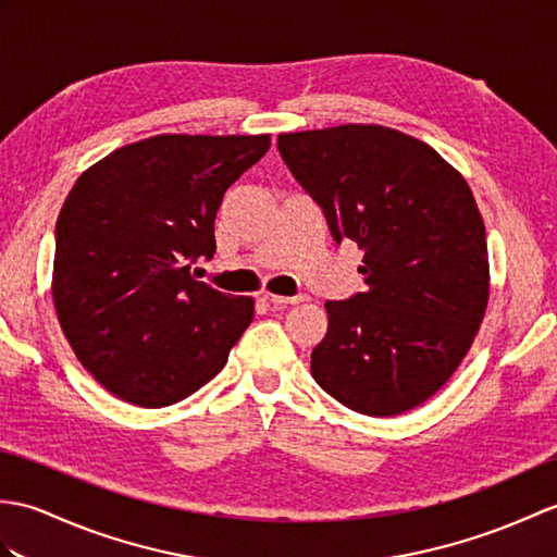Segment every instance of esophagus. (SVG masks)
<instances>
[{"instance_id": "obj_1", "label": "esophagus", "mask_w": 557, "mask_h": 557, "mask_svg": "<svg viewBox=\"0 0 557 557\" xmlns=\"http://www.w3.org/2000/svg\"><path fill=\"white\" fill-rule=\"evenodd\" d=\"M306 296H280V294H263V301H268L270 306L275 308H287L294 304H301Z\"/></svg>"}]
</instances>
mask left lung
<instances>
[{
  "mask_svg": "<svg viewBox=\"0 0 557 557\" xmlns=\"http://www.w3.org/2000/svg\"><path fill=\"white\" fill-rule=\"evenodd\" d=\"M277 149L334 242L363 249L366 289L325 304L313 380L372 418L424 404L468 356L488 304L486 230L470 185L430 145L384 125L284 133Z\"/></svg>",
  "mask_w": 557,
  "mask_h": 557,
  "instance_id": "obj_1",
  "label": "left lung"
}]
</instances>
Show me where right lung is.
Returning a JSON list of instances; mask_svg holds the SVG:
<instances>
[{
    "label": "right lung",
    "instance_id": "1",
    "mask_svg": "<svg viewBox=\"0 0 557 557\" xmlns=\"http://www.w3.org/2000/svg\"><path fill=\"white\" fill-rule=\"evenodd\" d=\"M270 135H153L77 177L57 220L51 296L63 337L115 398L163 408L225 368L253 320L251 296L194 280L215 253L225 191Z\"/></svg>",
    "mask_w": 557,
    "mask_h": 557
}]
</instances>
